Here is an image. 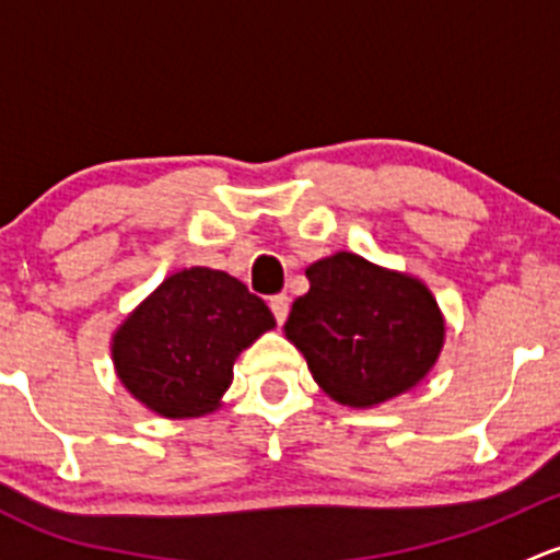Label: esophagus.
Wrapping results in <instances>:
<instances>
[{
  "label": "esophagus",
  "instance_id": "1",
  "mask_svg": "<svg viewBox=\"0 0 560 560\" xmlns=\"http://www.w3.org/2000/svg\"><path fill=\"white\" fill-rule=\"evenodd\" d=\"M269 307H272V313H275V318H278V323H285L288 310H291V299H288L285 293H278V296L269 299Z\"/></svg>",
  "mask_w": 560,
  "mask_h": 560
}]
</instances>
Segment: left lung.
Wrapping results in <instances>:
<instances>
[{
    "label": "left lung",
    "instance_id": "left-lung-1",
    "mask_svg": "<svg viewBox=\"0 0 560 560\" xmlns=\"http://www.w3.org/2000/svg\"><path fill=\"white\" fill-rule=\"evenodd\" d=\"M304 275L310 291L293 302L285 337L323 394L364 409L407 394L431 372L445 345V318L418 278L345 250Z\"/></svg>",
    "mask_w": 560,
    "mask_h": 560
}]
</instances>
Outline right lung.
<instances>
[{"label": "right lung", "instance_id": "1", "mask_svg": "<svg viewBox=\"0 0 560 560\" xmlns=\"http://www.w3.org/2000/svg\"><path fill=\"white\" fill-rule=\"evenodd\" d=\"M275 315L221 269L170 275L113 334L124 388L161 418H201L221 407L234 361Z\"/></svg>", "mask_w": 560, "mask_h": 560}]
</instances>
